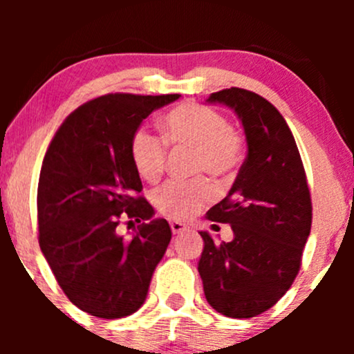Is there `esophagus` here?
I'll return each mask as SVG.
<instances>
[{"instance_id": "1", "label": "esophagus", "mask_w": 354, "mask_h": 354, "mask_svg": "<svg viewBox=\"0 0 354 354\" xmlns=\"http://www.w3.org/2000/svg\"><path fill=\"white\" fill-rule=\"evenodd\" d=\"M169 226H171V231L174 234H180L183 231L188 230V226H186L185 223L178 221V219H171V221H169Z\"/></svg>"}]
</instances>
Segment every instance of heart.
<instances>
[{"instance_id":"1","label":"heart","mask_w":354,"mask_h":354,"mask_svg":"<svg viewBox=\"0 0 354 354\" xmlns=\"http://www.w3.org/2000/svg\"><path fill=\"white\" fill-rule=\"evenodd\" d=\"M165 140L176 148L193 149L194 171L208 173L214 181L230 180L241 161V138L221 113L196 103L174 108L163 120ZM133 166L141 180L154 183L166 163V146L148 129H138L129 146ZM211 198L206 180L168 181L153 193L160 213L171 218H189Z\"/></svg>"}]
</instances>
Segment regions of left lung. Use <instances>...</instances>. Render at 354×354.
I'll return each instance as SVG.
<instances>
[{"label": "left lung", "mask_w": 354, "mask_h": 354, "mask_svg": "<svg viewBox=\"0 0 354 354\" xmlns=\"http://www.w3.org/2000/svg\"><path fill=\"white\" fill-rule=\"evenodd\" d=\"M208 103L236 113L248 154L228 196L208 219L230 223L234 238L205 248L198 263L208 303L228 318H253L270 310L293 284L311 231V198L301 156L281 113L253 91L211 93Z\"/></svg>", "instance_id": "1"}]
</instances>
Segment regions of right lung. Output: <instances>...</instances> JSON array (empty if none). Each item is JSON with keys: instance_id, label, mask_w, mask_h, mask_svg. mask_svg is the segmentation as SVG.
I'll use <instances>...</instances> for the list:
<instances>
[{"instance_id": "1", "label": "right lung", "mask_w": 354, "mask_h": 354, "mask_svg": "<svg viewBox=\"0 0 354 354\" xmlns=\"http://www.w3.org/2000/svg\"><path fill=\"white\" fill-rule=\"evenodd\" d=\"M180 95L100 96L71 113L44 154L38 183L39 248L56 281L81 311L104 319L143 306L171 228L138 196L129 146L143 120ZM141 222L131 239L121 217ZM132 223V221H131Z\"/></svg>"}]
</instances>
